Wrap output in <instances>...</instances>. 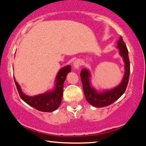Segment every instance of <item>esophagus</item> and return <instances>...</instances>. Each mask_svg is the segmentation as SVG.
<instances>
[{
	"label": "esophagus",
	"mask_w": 146,
	"mask_h": 146,
	"mask_svg": "<svg viewBox=\"0 0 146 146\" xmlns=\"http://www.w3.org/2000/svg\"><path fill=\"white\" fill-rule=\"evenodd\" d=\"M81 64H82V63H81V61H80V60L76 59V61H74L73 66H74V69H78V68H80V66H81Z\"/></svg>",
	"instance_id": "esophagus-1"
}]
</instances>
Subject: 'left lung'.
I'll return each mask as SVG.
<instances>
[{
    "mask_svg": "<svg viewBox=\"0 0 146 146\" xmlns=\"http://www.w3.org/2000/svg\"><path fill=\"white\" fill-rule=\"evenodd\" d=\"M117 45L119 54L123 57L125 63V74L120 84L117 87L102 92H98L91 85L90 71L87 69H83L80 71V76L85 98L89 103L95 107H107L113 103L124 94L128 85L130 75V61L127 47L121 37L118 40Z\"/></svg>",
    "mask_w": 146,
    "mask_h": 146,
    "instance_id": "8db88e82",
    "label": "left lung"
}]
</instances>
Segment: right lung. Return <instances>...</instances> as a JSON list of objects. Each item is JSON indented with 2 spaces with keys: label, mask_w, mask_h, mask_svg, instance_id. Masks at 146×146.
<instances>
[{
  "label": "right lung",
  "mask_w": 146,
  "mask_h": 146,
  "mask_svg": "<svg viewBox=\"0 0 146 146\" xmlns=\"http://www.w3.org/2000/svg\"><path fill=\"white\" fill-rule=\"evenodd\" d=\"M70 66H65L61 68L56 76L55 87L54 89L50 92L35 96H29L24 94L15 78L14 80L19 95L22 100L25 101L26 103L42 112H52L57 109L61 104L63 97V83L66 80L67 74L70 72Z\"/></svg>",
  "instance_id": "add662e5"
}]
</instances>
